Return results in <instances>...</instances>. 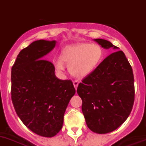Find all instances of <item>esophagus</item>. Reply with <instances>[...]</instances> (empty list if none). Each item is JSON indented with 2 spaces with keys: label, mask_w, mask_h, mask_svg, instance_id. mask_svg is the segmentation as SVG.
<instances>
[{
  "label": "esophagus",
  "mask_w": 146,
  "mask_h": 146,
  "mask_svg": "<svg viewBox=\"0 0 146 146\" xmlns=\"http://www.w3.org/2000/svg\"><path fill=\"white\" fill-rule=\"evenodd\" d=\"M79 82L78 81H74L73 82V86H74V88H76V89H77V87H78V85H79Z\"/></svg>",
  "instance_id": "esophagus-1"
}]
</instances>
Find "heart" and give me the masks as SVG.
I'll list each match as a JSON object with an SVG mask.
<instances>
[{
    "label": "heart",
    "mask_w": 146,
    "mask_h": 146,
    "mask_svg": "<svg viewBox=\"0 0 146 146\" xmlns=\"http://www.w3.org/2000/svg\"><path fill=\"white\" fill-rule=\"evenodd\" d=\"M103 50L96 44L79 43L65 46L62 50L60 58L53 62L56 70L62 73L68 66L71 75L76 78H84L93 73L101 63Z\"/></svg>",
    "instance_id": "b5f03b06"
}]
</instances>
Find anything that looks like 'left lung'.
<instances>
[{
    "instance_id": "1",
    "label": "left lung",
    "mask_w": 146,
    "mask_h": 146,
    "mask_svg": "<svg viewBox=\"0 0 146 146\" xmlns=\"http://www.w3.org/2000/svg\"><path fill=\"white\" fill-rule=\"evenodd\" d=\"M94 41L104 49L117 50L109 55L77 88L82 110L92 131L107 133L118 128L131 113L134 102L131 66L124 52L105 39Z\"/></svg>"
}]
</instances>
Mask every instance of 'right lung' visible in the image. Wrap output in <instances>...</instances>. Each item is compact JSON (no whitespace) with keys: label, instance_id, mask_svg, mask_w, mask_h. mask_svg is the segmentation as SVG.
<instances>
[{"label":"right lung","instance_id":"right-lung-1","mask_svg":"<svg viewBox=\"0 0 146 146\" xmlns=\"http://www.w3.org/2000/svg\"><path fill=\"white\" fill-rule=\"evenodd\" d=\"M56 41L38 40L19 52L12 67V101L18 117L38 135L52 137L62 129L64 115L76 94L70 80H61L44 59Z\"/></svg>","mask_w":146,"mask_h":146}]
</instances>
